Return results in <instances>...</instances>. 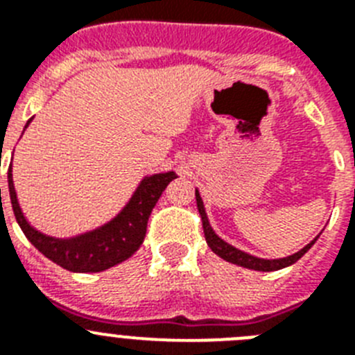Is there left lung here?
Segmentation results:
<instances>
[{
    "instance_id": "left-lung-1",
    "label": "left lung",
    "mask_w": 355,
    "mask_h": 355,
    "mask_svg": "<svg viewBox=\"0 0 355 355\" xmlns=\"http://www.w3.org/2000/svg\"><path fill=\"white\" fill-rule=\"evenodd\" d=\"M196 199H197V209H199L200 218H202V229H205V236H206V241H208L209 249H211L216 256H220L222 259H225V261L234 263V265L243 266V268H250V270H258V272L281 270V268H284V266H290V265H293V263L299 261L304 254L311 249L313 243L318 240V236H316L311 243H307L304 249H300L299 252L291 254V256H288V258H281V259L256 258V256H250V254L243 252V250L234 249L233 245H229L227 241H224L222 238L216 236L215 231H213L211 225H209L208 216H206V211H205V205H202V199H200V196L197 190H196Z\"/></svg>"
}]
</instances>
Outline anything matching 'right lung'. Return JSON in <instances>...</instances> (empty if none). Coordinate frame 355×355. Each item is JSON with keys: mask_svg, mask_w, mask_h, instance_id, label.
Wrapping results in <instances>:
<instances>
[{"mask_svg": "<svg viewBox=\"0 0 355 355\" xmlns=\"http://www.w3.org/2000/svg\"><path fill=\"white\" fill-rule=\"evenodd\" d=\"M30 122L31 119L26 122V126ZM172 180H175L174 172H163V174L144 178L126 208L122 209L114 220L80 236L62 240V238L46 236L28 224L17 202V193L12 181V163L8 167V192H10L12 209H14L15 220L23 229L24 236L46 258L71 272H101L133 256L146 238L150 211Z\"/></svg>", "mask_w": 355, "mask_h": 355, "instance_id": "add662e5", "label": "right lung"}]
</instances>
